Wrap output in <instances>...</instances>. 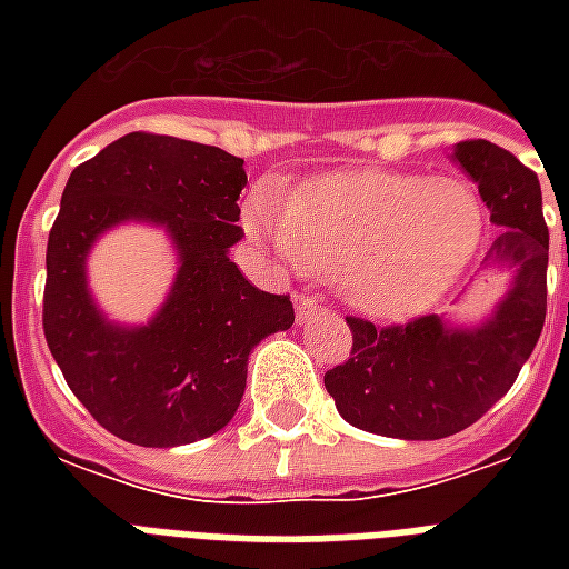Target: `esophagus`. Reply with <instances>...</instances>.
<instances>
[{
    "label": "esophagus",
    "instance_id": "34e87169",
    "mask_svg": "<svg viewBox=\"0 0 569 569\" xmlns=\"http://www.w3.org/2000/svg\"><path fill=\"white\" fill-rule=\"evenodd\" d=\"M295 310H298V321H307L319 312V301L312 295H295Z\"/></svg>",
    "mask_w": 569,
    "mask_h": 569
}]
</instances>
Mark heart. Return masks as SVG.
Listing matches in <instances>:
<instances>
[{
    "mask_svg": "<svg viewBox=\"0 0 569 569\" xmlns=\"http://www.w3.org/2000/svg\"><path fill=\"white\" fill-rule=\"evenodd\" d=\"M244 227L292 271L337 280L355 310L410 316L458 283L485 241L481 194L460 177L339 173L301 200L259 182Z\"/></svg>",
    "mask_w": 569,
    "mask_h": 569,
    "instance_id": "heart-1",
    "label": "heart"
}]
</instances>
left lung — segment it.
<instances>
[{
  "mask_svg": "<svg viewBox=\"0 0 569 569\" xmlns=\"http://www.w3.org/2000/svg\"><path fill=\"white\" fill-rule=\"evenodd\" d=\"M455 159L502 227L485 262L513 268V286L493 319L469 330L446 328L433 312L383 328L346 316L351 355L325 372V387L346 422L380 437L440 440L478 422L511 389L547 321L549 230L538 173L485 138L460 141Z\"/></svg>",
  "mask_w": 569,
  "mask_h": 569,
  "instance_id": "obj_1",
  "label": "left lung"
}]
</instances>
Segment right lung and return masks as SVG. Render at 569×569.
I'll list each match as a JSON object with an SVG mask.
<instances>
[{"label":"right lung","mask_w":569,"mask_h":569,"mask_svg":"<svg viewBox=\"0 0 569 569\" xmlns=\"http://www.w3.org/2000/svg\"><path fill=\"white\" fill-rule=\"evenodd\" d=\"M244 159L218 147L129 132L70 173L47 241L43 337L84 410L114 437L171 449L221 431L239 410L248 355L289 330V295L244 280L227 250L244 236ZM127 217L164 222L183 266L147 329L102 322L83 289L92 239Z\"/></svg>","instance_id":"1"}]
</instances>
